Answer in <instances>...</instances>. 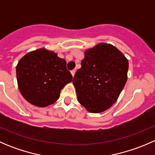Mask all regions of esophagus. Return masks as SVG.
<instances>
[{"mask_svg":"<svg viewBox=\"0 0 155 155\" xmlns=\"http://www.w3.org/2000/svg\"><path fill=\"white\" fill-rule=\"evenodd\" d=\"M75 73H76V70H72V71H71V74H72V76H73H73H74Z\"/></svg>","mask_w":155,"mask_h":155,"instance_id":"34e87169","label":"esophagus"}]
</instances>
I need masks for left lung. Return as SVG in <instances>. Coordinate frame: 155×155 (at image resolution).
<instances>
[{
  "instance_id": "left-lung-1",
  "label": "left lung",
  "mask_w": 155,
  "mask_h": 155,
  "mask_svg": "<svg viewBox=\"0 0 155 155\" xmlns=\"http://www.w3.org/2000/svg\"><path fill=\"white\" fill-rule=\"evenodd\" d=\"M73 80L78 101L91 113L109 109L127 80L128 60L112 44L100 43L85 51Z\"/></svg>"
}]
</instances>
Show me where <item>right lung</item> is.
<instances>
[{
	"mask_svg": "<svg viewBox=\"0 0 155 155\" xmlns=\"http://www.w3.org/2000/svg\"><path fill=\"white\" fill-rule=\"evenodd\" d=\"M66 65L65 59L46 48L25 54L16 66L18 87L23 97L37 107L56 102L61 89L73 79Z\"/></svg>",
	"mask_w": 155,
	"mask_h": 155,
	"instance_id": "add662e5",
	"label": "right lung"
}]
</instances>
